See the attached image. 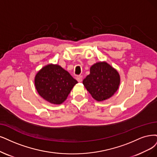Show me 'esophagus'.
<instances>
[{
  "mask_svg": "<svg viewBox=\"0 0 157 157\" xmlns=\"http://www.w3.org/2000/svg\"><path fill=\"white\" fill-rule=\"evenodd\" d=\"M76 79L78 82H82V80H83V76L82 75H78L76 78Z\"/></svg>",
  "mask_w": 157,
  "mask_h": 157,
  "instance_id": "34e87169",
  "label": "esophagus"
}]
</instances>
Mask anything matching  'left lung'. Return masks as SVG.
<instances>
[{"label":"left lung","instance_id":"left-lung-1","mask_svg":"<svg viewBox=\"0 0 157 157\" xmlns=\"http://www.w3.org/2000/svg\"><path fill=\"white\" fill-rule=\"evenodd\" d=\"M83 84L94 100L101 101L111 98L117 91L120 76L107 62L100 61L90 67V74L83 79Z\"/></svg>","mask_w":157,"mask_h":157}]
</instances>
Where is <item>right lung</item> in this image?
<instances>
[{"instance_id": "obj_1", "label": "right lung", "mask_w": 157, "mask_h": 157, "mask_svg": "<svg viewBox=\"0 0 157 157\" xmlns=\"http://www.w3.org/2000/svg\"><path fill=\"white\" fill-rule=\"evenodd\" d=\"M34 83L38 94L48 102L60 105L78 82L57 64H48L37 72Z\"/></svg>"}]
</instances>
